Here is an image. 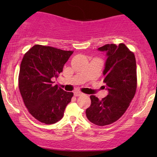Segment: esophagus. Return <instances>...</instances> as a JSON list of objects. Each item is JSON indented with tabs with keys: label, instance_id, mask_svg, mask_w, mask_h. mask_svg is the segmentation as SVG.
Returning <instances> with one entry per match:
<instances>
[{
	"label": "esophagus",
	"instance_id": "34e87169",
	"mask_svg": "<svg viewBox=\"0 0 157 157\" xmlns=\"http://www.w3.org/2000/svg\"><path fill=\"white\" fill-rule=\"evenodd\" d=\"M74 94H75V97H79V96H81V95H82L83 94L82 92H80V91H76L74 92Z\"/></svg>",
	"mask_w": 157,
	"mask_h": 157
}]
</instances>
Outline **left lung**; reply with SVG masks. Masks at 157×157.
<instances>
[{
  "mask_svg": "<svg viewBox=\"0 0 157 157\" xmlns=\"http://www.w3.org/2000/svg\"><path fill=\"white\" fill-rule=\"evenodd\" d=\"M98 50L107 56L102 74L109 94L101 100L91 95V103L86 114L91 122L104 126L121 117L134 98L137 85L136 66L134 54L124 44H106Z\"/></svg>",
  "mask_w": 157,
  "mask_h": 157,
  "instance_id": "obj_1",
  "label": "left lung"
}]
</instances>
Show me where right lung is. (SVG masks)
Instances as JSON below:
<instances>
[{"label": "right lung", "instance_id": "1", "mask_svg": "<svg viewBox=\"0 0 157 157\" xmlns=\"http://www.w3.org/2000/svg\"><path fill=\"white\" fill-rule=\"evenodd\" d=\"M72 51L35 45L25 54L18 77L23 102L32 116L45 124H54L63 118L72 92L54 86L52 78L63 71Z\"/></svg>", "mask_w": 157, "mask_h": 157}]
</instances>
